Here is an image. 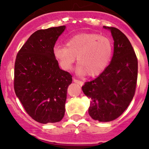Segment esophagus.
Returning a JSON list of instances; mask_svg holds the SVG:
<instances>
[{
	"instance_id": "esophagus-1",
	"label": "esophagus",
	"mask_w": 149,
	"mask_h": 149,
	"mask_svg": "<svg viewBox=\"0 0 149 149\" xmlns=\"http://www.w3.org/2000/svg\"><path fill=\"white\" fill-rule=\"evenodd\" d=\"M73 82H75V83H77V84H79V85H80V86H82V85H83V84H84V82H82V81H80V80H78V79H73Z\"/></svg>"
}]
</instances>
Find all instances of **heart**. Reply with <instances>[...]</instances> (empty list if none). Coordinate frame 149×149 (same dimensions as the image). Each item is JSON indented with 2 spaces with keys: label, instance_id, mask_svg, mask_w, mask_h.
Segmentation results:
<instances>
[{
  "label": "heart",
  "instance_id": "1",
  "mask_svg": "<svg viewBox=\"0 0 149 149\" xmlns=\"http://www.w3.org/2000/svg\"><path fill=\"white\" fill-rule=\"evenodd\" d=\"M112 46L110 40L96 33H84L68 39L67 46L55 45L53 55L64 70H70L77 57V73L97 76L104 71L111 60Z\"/></svg>",
  "mask_w": 149,
  "mask_h": 149
}]
</instances>
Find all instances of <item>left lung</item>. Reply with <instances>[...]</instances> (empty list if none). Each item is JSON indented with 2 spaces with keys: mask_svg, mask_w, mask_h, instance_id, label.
<instances>
[{
  "mask_svg": "<svg viewBox=\"0 0 149 149\" xmlns=\"http://www.w3.org/2000/svg\"><path fill=\"white\" fill-rule=\"evenodd\" d=\"M110 31L114 40L112 60L96 79L85 82L84 94L91 100L89 116L94 120L108 122L119 117L135 94L138 61L127 37L116 28Z\"/></svg>",
  "mask_w": 149,
  "mask_h": 149,
  "instance_id": "8db88e82",
  "label": "left lung"
}]
</instances>
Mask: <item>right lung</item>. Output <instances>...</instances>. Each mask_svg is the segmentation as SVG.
Instances as JSON below:
<instances>
[{"instance_id": "obj_1", "label": "right lung", "mask_w": 149, "mask_h": 149, "mask_svg": "<svg viewBox=\"0 0 149 149\" xmlns=\"http://www.w3.org/2000/svg\"><path fill=\"white\" fill-rule=\"evenodd\" d=\"M66 26L38 30L17 54L14 89L27 113L39 123L61 121L72 76L60 69L53 48Z\"/></svg>"}]
</instances>
